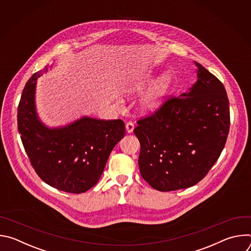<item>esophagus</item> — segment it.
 Returning a JSON list of instances; mask_svg holds the SVG:
<instances>
[{"instance_id": "34e87169", "label": "esophagus", "mask_w": 251, "mask_h": 251, "mask_svg": "<svg viewBox=\"0 0 251 251\" xmlns=\"http://www.w3.org/2000/svg\"><path fill=\"white\" fill-rule=\"evenodd\" d=\"M134 128H135V126H134V124H133L132 122L126 123V131H127L128 133H132L133 130H134Z\"/></svg>"}]
</instances>
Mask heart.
Here are the masks:
<instances>
[{
  "label": "heart",
  "instance_id": "obj_1",
  "mask_svg": "<svg viewBox=\"0 0 251 251\" xmlns=\"http://www.w3.org/2000/svg\"><path fill=\"white\" fill-rule=\"evenodd\" d=\"M153 79V75L147 73L132 81L127 87V92H140L146 88ZM174 86V76L169 71L162 74L140 99V108L144 113H153L164 105L169 93Z\"/></svg>",
  "mask_w": 251,
  "mask_h": 251
}]
</instances>
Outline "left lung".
Instances as JSON below:
<instances>
[{"instance_id": "obj_1", "label": "left lung", "mask_w": 251, "mask_h": 251, "mask_svg": "<svg viewBox=\"0 0 251 251\" xmlns=\"http://www.w3.org/2000/svg\"><path fill=\"white\" fill-rule=\"evenodd\" d=\"M195 64L198 79L189 91L167 100L134 129L141 145V176L157 191L195 186L226 145L230 124L226 88L201 64Z\"/></svg>"}]
</instances>
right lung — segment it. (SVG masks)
Listing matches in <instances>:
<instances>
[{
  "mask_svg": "<svg viewBox=\"0 0 251 251\" xmlns=\"http://www.w3.org/2000/svg\"><path fill=\"white\" fill-rule=\"evenodd\" d=\"M49 67L25 83L18 107V129L30 164L50 187L81 194L97 184L107 160L125 135L121 119L99 120L83 116L65 126L45 125L35 107L37 80Z\"/></svg>",
  "mask_w": 251,
  "mask_h": 251,
  "instance_id": "right-lung-1",
  "label": "right lung"
}]
</instances>
